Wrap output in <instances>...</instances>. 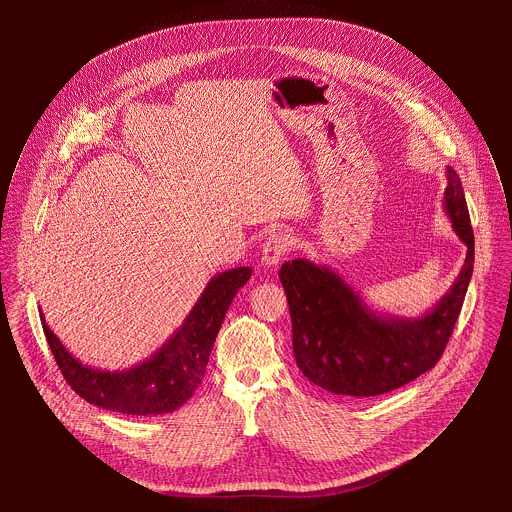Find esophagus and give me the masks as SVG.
<instances>
[{
  "label": "esophagus",
  "instance_id": "1",
  "mask_svg": "<svg viewBox=\"0 0 512 512\" xmlns=\"http://www.w3.org/2000/svg\"><path fill=\"white\" fill-rule=\"evenodd\" d=\"M291 245H294V241H291L289 235L285 233H273L265 243H263V263L267 267H273L277 265L289 251H291Z\"/></svg>",
  "mask_w": 512,
  "mask_h": 512
}]
</instances>
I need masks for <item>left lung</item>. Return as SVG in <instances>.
<instances>
[{
    "label": "left lung",
    "instance_id": "obj_1",
    "mask_svg": "<svg viewBox=\"0 0 512 512\" xmlns=\"http://www.w3.org/2000/svg\"><path fill=\"white\" fill-rule=\"evenodd\" d=\"M444 206L468 247L464 267L448 294L421 318H387L373 312L328 267L306 259L281 265L294 356L314 385L356 399L395 391L435 367L458 322L474 271V231L458 174L448 168Z\"/></svg>",
    "mask_w": 512,
    "mask_h": 512
}]
</instances>
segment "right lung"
Returning a JSON list of instances; mask_svg holds the SVG:
<instances>
[{
    "label": "right lung",
    "instance_id": "add662e5",
    "mask_svg": "<svg viewBox=\"0 0 512 512\" xmlns=\"http://www.w3.org/2000/svg\"><path fill=\"white\" fill-rule=\"evenodd\" d=\"M251 267H235L212 277L182 328L145 362L129 371H99L72 356L42 318L44 336L66 383L85 401L125 413L162 415L182 407L200 385L225 314Z\"/></svg>",
    "mask_w": 512,
    "mask_h": 512
}]
</instances>
